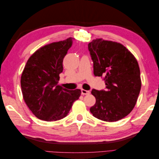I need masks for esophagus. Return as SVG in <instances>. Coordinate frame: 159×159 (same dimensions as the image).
<instances>
[{"label": "esophagus", "mask_w": 159, "mask_h": 159, "mask_svg": "<svg viewBox=\"0 0 159 159\" xmlns=\"http://www.w3.org/2000/svg\"><path fill=\"white\" fill-rule=\"evenodd\" d=\"M81 94H82V95H89L90 93L89 91L85 90L84 89H82L81 90Z\"/></svg>", "instance_id": "1"}]
</instances>
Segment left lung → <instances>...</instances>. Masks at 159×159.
Segmentation results:
<instances>
[{
	"label": "left lung",
	"instance_id": "left-lung-1",
	"mask_svg": "<svg viewBox=\"0 0 159 159\" xmlns=\"http://www.w3.org/2000/svg\"><path fill=\"white\" fill-rule=\"evenodd\" d=\"M88 50L95 76L103 78L106 85L105 90L91 91L96 102L90 111L104 121H119L133 110L140 93L138 62L125 47L115 42L93 40Z\"/></svg>",
	"mask_w": 159,
	"mask_h": 159
}]
</instances>
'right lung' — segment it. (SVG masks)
Instances as JSON below:
<instances>
[{"instance_id": "add662e5", "label": "right lung", "mask_w": 159, "mask_h": 159, "mask_svg": "<svg viewBox=\"0 0 159 159\" xmlns=\"http://www.w3.org/2000/svg\"><path fill=\"white\" fill-rule=\"evenodd\" d=\"M73 38L53 42L36 51L26 62L21 76V89L27 106L43 121H55L66 117L81 90H68L58 85L63 60Z\"/></svg>"}]
</instances>
